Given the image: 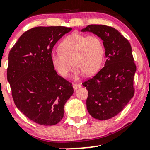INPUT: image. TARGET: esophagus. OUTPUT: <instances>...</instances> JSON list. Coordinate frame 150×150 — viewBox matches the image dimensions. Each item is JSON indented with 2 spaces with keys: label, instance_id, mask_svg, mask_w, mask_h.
I'll return each mask as SVG.
<instances>
[{
  "label": "esophagus",
  "instance_id": "obj_1",
  "mask_svg": "<svg viewBox=\"0 0 150 150\" xmlns=\"http://www.w3.org/2000/svg\"><path fill=\"white\" fill-rule=\"evenodd\" d=\"M73 89H75V90H76V89L80 88L81 87V85H80V84H75L74 83L73 85Z\"/></svg>",
  "mask_w": 150,
  "mask_h": 150
}]
</instances>
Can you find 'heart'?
Returning <instances> with one entry per match:
<instances>
[{
    "mask_svg": "<svg viewBox=\"0 0 150 150\" xmlns=\"http://www.w3.org/2000/svg\"><path fill=\"white\" fill-rule=\"evenodd\" d=\"M58 48L60 52L51 53V59L54 68L62 77H68L73 65L76 68L75 78L85 73L92 75L100 68L104 49L102 41L97 36L87 37L73 33L62 41Z\"/></svg>",
    "mask_w": 150,
    "mask_h": 150,
    "instance_id": "1",
    "label": "heart"
}]
</instances>
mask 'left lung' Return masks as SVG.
<instances>
[{
  "mask_svg": "<svg viewBox=\"0 0 150 150\" xmlns=\"http://www.w3.org/2000/svg\"><path fill=\"white\" fill-rule=\"evenodd\" d=\"M89 32L103 41L106 61L95 76L82 83L88 90L87 108L96 119L108 120L116 116L133 97L136 71L132 48L128 39L113 27L90 25Z\"/></svg>",
  "mask_w": 150,
  "mask_h": 150,
  "instance_id": "obj_1",
  "label": "left lung"
}]
</instances>
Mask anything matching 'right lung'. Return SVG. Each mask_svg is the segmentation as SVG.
Returning a JSON list of instances; mask_svg holds the SVG:
<instances>
[{"label":"right lung","instance_id":"add662e5","mask_svg":"<svg viewBox=\"0 0 150 150\" xmlns=\"http://www.w3.org/2000/svg\"><path fill=\"white\" fill-rule=\"evenodd\" d=\"M65 27H37L19 38L9 53L7 78L17 108L32 121L57 124L73 94L72 84L58 75L51 59L52 49L70 32Z\"/></svg>","mask_w":150,"mask_h":150}]
</instances>
